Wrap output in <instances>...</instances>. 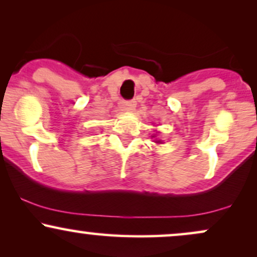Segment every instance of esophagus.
<instances>
[{"mask_svg": "<svg viewBox=\"0 0 257 257\" xmlns=\"http://www.w3.org/2000/svg\"><path fill=\"white\" fill-rule=\"evenodd\" d=\"M137 107V101L135 100H129V101H122L120 103V109L123 111H128V112H131Z\"/></svg>", "mask_w": 257, "mask_h": 257, "instance_id": "34e87169", "label": "esophagus"}]
</instances>
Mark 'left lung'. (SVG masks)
<instances>
[{"instance_id":"left-lung-1","label":"left lung","mask_w":257,"mask_h":257,"mask_svg":"<svg viewBox=\"0 0 257 257\" xmlns=\"http://www.w3.org/2000/svg\"><path fill=\"white\" fill-rule=\"evenodd\" d=\"M154 137H156V135H153L152 138H154ZM156 142H157V144H162V140H156Z\"/></svg>"}]
</instances>
